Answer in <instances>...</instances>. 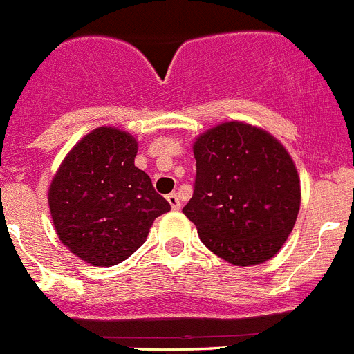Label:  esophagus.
Returning a JSON list of instances; mask_svg holds the SVG:
<instances>
[{
  "mask_svg": "<svg viewBox=\"0 0 354 354\" xmlns=\"http://www.w3.org/2000/svg\"><path fill=\"white\" fill-rule=\"evenodd\" d=\"M167 201H169V205L172 206V209H180V201H178L177 192H170V194L167 196Z\"/></svg>",
  "mask_w": 354,
  "mask_h": 354,
  "instance_id": "34e87169",
  "label": "esophagus"
}]
</instances>
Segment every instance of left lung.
<instances>
[{
  "mask_svg": "<svg viewBox=\"0 0 354 354\" xmlns=\"http://www.w3.org/2000/svg\"><path fill=\"white\" fill-rule=\"evenodd\" d=\"M194 194L182 213L199 239L236 267L279 253L301 205L295 162L277 138L246 122H222L196 138Z\"/></svg>",
  "mask_w": 354,
  "mask_h": 354,
  "instance_id": "1",
  "label": "left lung"
}]
</instances>
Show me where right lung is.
<instances>
[{
  "label": "right lung",
  "instance_id": "add662e5",
  "mask_svg": "<svg viewBox=\"0 0 354 354\" xmlns=\"http://www.w3.org/2000/svg\"><path fill=\"white\" fill-rule=\"evenodd\" d=\"M138 139L117 127L87 132L63 158L48 205L59 241L93 267L127 260L170 209L151 178L134 165Z\"/></svg>",
  "mask_w": 354,
  "mask_h": 354
}]
</instances>
